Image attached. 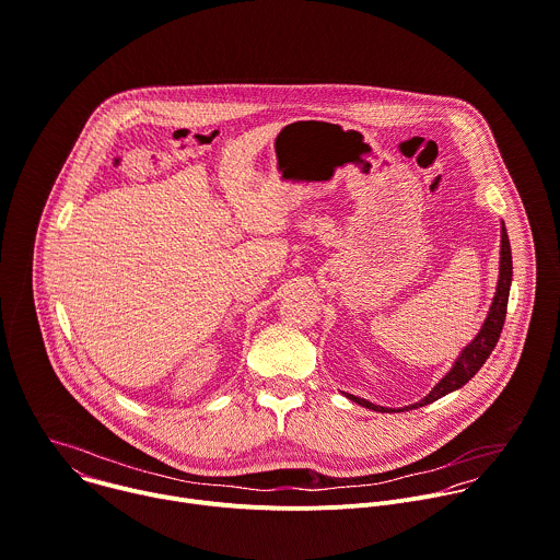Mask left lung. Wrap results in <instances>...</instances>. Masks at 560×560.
Masks as SVG:
<instances>
[{
	"instance_id": "left-lung-1",
	"label": "left lung",
	"mask_w": 560,
	"mask_h": 560,
	"mask_svg": "<svg viewBox=\"0 0 560 560\" xmlns=\"http://www.w3.org/2000/svg\"><path fill=\"white\" fill-rule=\"evenodd\" d=\"M510 284H512V254H510V241H508V232H505V225L501 223V249H499V280H497V289H494V298H492V304L488 308V315L479 328V332L475 335V339L470 343H466L462 348V352L457 354V359L453 361L451 370L433 385V389L420 398L418 402L413 405H407V407H400L396 411H402V409H416V407H424L455 389H459L462 385H466L475 374L477 370L486 363V359L490 357L492 348L497 346L499 341V335H501V328H503V322H505V308H508V295H510ZM346 398H350L352 402L361 405V407H368V409H374V411H383V413H392L394 409L392 407H383V405H376V402H370L361 396H354V394H348L343 392Z\"/></svg>"
}]
</instances>
